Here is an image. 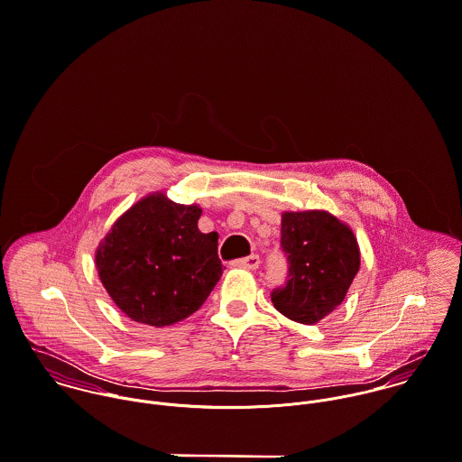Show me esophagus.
<instances>
[{
    "label": "esophagus",
    "mask_w": 462,
    "mask_h": 462,
    "mask_svg": "<svg viewBox=\"0 0 462 462\" xmlns=\"http://www.w3.org/2000/svg\"><path fill=\"white\" fill-rule=\"evenodd\" d=\"M233 266L236 268H247V270H256L260 266V256L258 254H251L247 258H240L236 262H233Z\"/></svg>",
    "instance_id": "34e87169"
}]
</instances>
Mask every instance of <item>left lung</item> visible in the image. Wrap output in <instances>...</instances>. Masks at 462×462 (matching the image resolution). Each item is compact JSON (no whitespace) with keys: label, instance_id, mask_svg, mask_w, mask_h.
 I'll return each mask as SVG.
<instances>
[{"label":"left lung","instance_id":"obj_1","mask_svg":"<svg viewBox=\"0 0 462 462\" xmlns=\"http://www.w3.org/2000/svg\"><path fill=\"white\" fill-rule=\"evenodd\" d=\"M281 245L290 279L272 291L273 308L293 322L319 324L343 302L359 270L357 238L348 224L326 209L284 211Z\"/></svg>","mask_w":462,"mask_h":462}]
</instances>
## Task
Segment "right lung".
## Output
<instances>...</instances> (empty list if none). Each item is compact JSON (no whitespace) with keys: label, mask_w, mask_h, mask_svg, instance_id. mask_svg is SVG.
<instances>
[{"label":"right lung","mask_w":462,"mask_h":462,"mask_svg":"<svg viewBox=\"0 0 462 462\" xmlns=\"http://www.w3.org/2000/svg\"><path fill=\"white\" fill-rule=\"evenodd\" d=\"M198 204L154 192L126 209L99 242L96 268L116 306L133 322L167 328L194 315L224 266L217 233H200Z\"/></svg>","instance_id":"1"}]
</instances>
